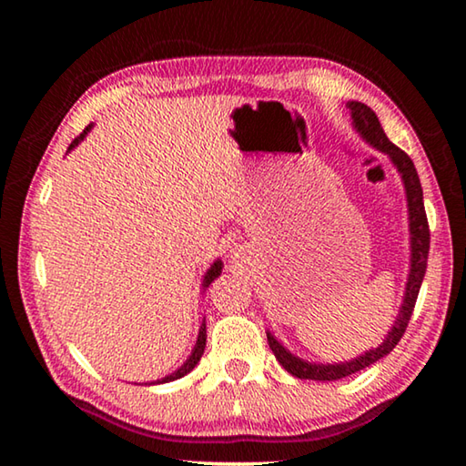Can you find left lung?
<instances>
[{
    "instance_id": "8db88e82",
    "label": "left lung",
    "mask_w": 466,
    "mask_h": 466,
    "mask_svg": "<svg viewBox=\"0 0 466 466\" xmlns=\"http://www.w3.org/2000/svg\"><path fill=\"white\" fill-rule=\"evenodd\" d=\"M350 112H352L354 129L360 133V137L373 146L375 150L384 152L390 157L394 167L399 169L400 177L405 184V195H407V209H410V235H411V269L410 278H407L405 286V297L400 303L399 316L394 320L390 333L386 335V339L380 343L378 348L369 350V352L360 354L359 359L346 360V362H335V365H316V362H308L299 356L290 354L282 343H279L271 333H267V341H269L271 352L276 354L279 365H282L290 375H295L299 380H318V381H335L341 378H348L356 371H362L373 362L384 359L386 354H390L394 346L403 337L410 318L416 308V299L422 286L424 273H426V260H429V248H431V231H429V220H426L424 212V197H422V184H420L418 171L413 167V161L405 155L399 146H394L390 139L386 137L384 129H381L378 116L371 107L360 104V101H350L348 104Z\"/></svg>"
}]
</instances>
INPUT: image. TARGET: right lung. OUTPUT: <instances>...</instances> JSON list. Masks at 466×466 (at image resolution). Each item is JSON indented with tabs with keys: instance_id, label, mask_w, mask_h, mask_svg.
Here are the masks:
<instances>
[{
	"instance_id": "add662e5",
	"label": "right lung",
	"mask_w": 466,
	"mask_h": 466,
	"mask_svg": "<svg viewBox=\"0 0 466 466\" xmlns=\"http://www.w3.org/2000/svg\"><path fill=\"white\" fill-rule=\"evenodd\" d=\"M91 127H93V125H88L86 129L82 131L80 136L76 137L72 144H69V148H67V150L76 148V146H78V144L82 142V139H85L86 133L91 131ZM220 271H222V263H220V260H216V263H214V265L209 267V269H208L206 278H203V289H208V286L212 284L214 279L220 276ZM206 337H208V335H206V322H203V324H201V329H199V337H197V343H195L193 352H190V356H188V359H187V362H184V365H182L180 369H177V371H174V373H171V375H165L163 380H157V384H167V381L180 380V378H184V375H187V373L193 371V369L197 367V362L201 360V356H203V350H206ZM152 384H155V381H152Z\"/></svg>"
}]
</instances>
